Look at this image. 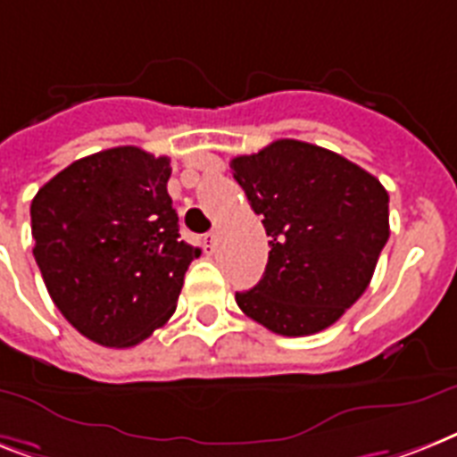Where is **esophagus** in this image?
I'll list each match as a JSON object with an SVG mask.
<instances>
[{
  "instance_id": "34e87169",
  "label": "esophagus",
  "mask_w": 457,
  "mask_h": 457,
  "mask_svg": "<svg viewBox=\"0 0 457 457\" xmlns=\"http://www.w3.org/2000/svg\"><path fill=\"white\" fill-rule=\"evenodd\" d=\"M204 248H206V251H211V253H213V251H216V246H218V235L216 232H209V235H204Z\"/></svg>"
}]
</instances>
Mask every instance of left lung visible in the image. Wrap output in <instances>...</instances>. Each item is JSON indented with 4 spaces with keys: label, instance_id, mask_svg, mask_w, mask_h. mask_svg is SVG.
Masks as SVG:
<instances>
[{
    "label": "left lung",
    "instance_id": "8db88e82",
    "mask_svg": "<svg viewBox=\"0 0 457 457\" xmlns=\"http://www.w3.org/2000/svg\"><path fill=\"white\" fill-rule=\"evenodd\" d=\"M262 216V279L241 312L279 336L324 331L361 298L389 239V195L376 176L319 145L274 140L229 162Z\"/></svg>",
    "mask_w": 457,
    "mask_h": 457
}]
</instances>
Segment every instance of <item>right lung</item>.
Returning <instances> with one entry per match:
<instances>
[{"label":"right lung","instance_id":"add662e5","mask_svg":"<svg viewBox=\"0 0 457 457\" xmlns=\"http://www.w3.org/2000/svg\"><path fill=\"white\" fill-rule=\"evenodd\" d=\"M169 178V157L124 145L77 159L32 199V253L48 295L103 347H133L164 326L202 253L180 241Z\"/></svg>","mask_w":457,"mask_h":457}]
</instances>
